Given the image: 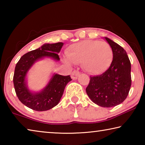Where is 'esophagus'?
<instances>
[{
    "instance_id": "34e87169",
    "label": "esophagus",
    "mask_w": 145,
    "mask_h": 145,
    "mask_svg": "<svg viewBox=\"0 0 145 145\" xmlns=\"http://www.w3.org/2000/svg\"><path fill=\"white\" fill-rule=\"evenodd\" d=\"M80 75V72L77 70H74L73 72L72 73V75H71V77H72V79L75 80L77 79V77L79 76Z\"/></svg>"
}]
</instances>
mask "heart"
<instances>
[{
    "label": "heart",
    "mask_w": 145,
    "mask_h": 145,
    "mask_svg": "<svg viewBox=\"0 0 145 145\" xmlns=\"http://www.w3.org/2000/svg\"><path fill=\"white\" fill-rule=\"evenodd\" d=\"M67 62L81 63L86 72L99 75L111 65L112 50L105 41L86 40L72 44L68 48Z\"/></svg>",
    "instance_id": "obj_1"
}]
</instances>
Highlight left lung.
I'll return each mask as SVG.
<instances>
[{
	"mask_svg": "<svg viewBox=\"0 0 145 145\" xmlns=\"http://www.w3.org/2000/svg\"><path fill=\"white\" fill-rule=\"evenodd\" d=\"M112 50V61L108 70L90 77L86 89L95 104L103 107L116 106L126 99L131 86V64L126 51L111 39L104 37Z\"/></svg>",
	"mask_w": 145,
	"mask_h": 145,
	"instance_id": "1",
	"label": "left lung"
}]
</instances>
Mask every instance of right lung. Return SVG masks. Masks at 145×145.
<instances>
[{
	"label": "right lung",
	"instance_id": "obj_1",
	"mask_svg": "<svg viewBox=\"0 0 145 145\" xmlns=\"http://www.w3.org/2000/svg\"><path fill=\"white\" fill-rule=\"evenodd\" d=\"M63 45L62 42L45 43L22 56L16 63L13 76L14 89L20 101L30 109L45 111L55 107L59 102L66 86L72 80L70 75L63 76L54 73L40 91H33L28 87L27 75L35 63L45 58L59 61L58 53Z\"/></svg>",
	"mask_w": 145,
	"mask_h": 145
}]
</instances>
